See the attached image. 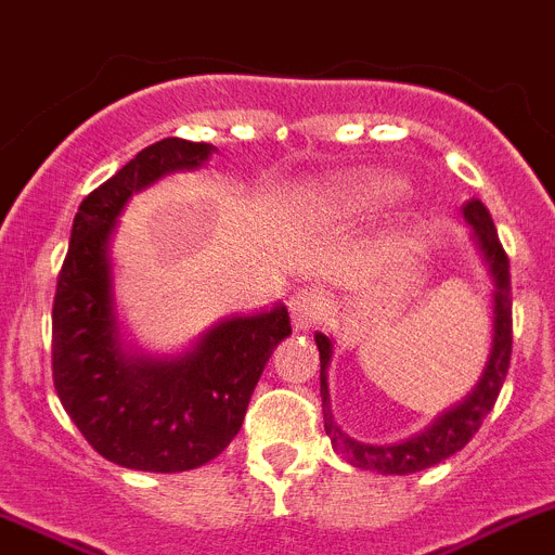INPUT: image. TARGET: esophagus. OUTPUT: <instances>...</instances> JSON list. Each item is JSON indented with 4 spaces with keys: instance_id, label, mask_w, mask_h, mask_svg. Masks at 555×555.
Segmentation results:
<instances>
[{
    "instance_id": "obj_1",
    "label": "esophagus",
    "mask_w": 555,
    "mask_h": 555,
    "mask_svg": "<svg viewBox=\"0 0 555 555\" xmlns=\"http://www.w3.org/2000/svg\"><path fill=\"white\" fill-rule=\"evenodd\" d=\"M325 295L320 289H301L289 298V318H293L295 331H309L323 320L325 314Z\"/></svg>"
}]
</instances>
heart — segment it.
I'll return each mask as SVG.
<instances>
[{
  "label": "heart",
  "instance_id": "1",
  "mask_svg": "<svg viewBox=\"0 0 555 555\" xmlns=\"http://www.w3.org/2000/svg\"><path fill=\"white\" fill-rule=\"evenodd\" d=\"M402 183L388 175L359 172L345 178L328 180L312 194V205L331 216L372 214L377 207L388 205L400 196Z\"/></svg>",
  "mask_w": 555,
  "mask_h": 555
}]
</instances>
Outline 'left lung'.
Instances as JSON below:
<instances>
[{"instance_id": "8db88e82", "label": "left lung", "mask_w": 555, "mask_h": 555, "mask_svg": "<svg viewBox=\"0 0 555 555\" xmlns=\"http://www.w3.org/2000/svg\"><path fill=\"white\" fill-rule=\"evenodd\" d=\"M465 221L470 224V241L479 251L481 262L488 268L490 282H493V339H490V353L485 361L479 380L470 388L468 395L443 411L441 416L433 418V424L422 433L411 435L405 441L397 443H361L341 433L339 424L334 422L331 413V395H328V366L334 359V339L325 334H314L320 350V397H323V424L325 435L331 438V447L336 454L348 460L350 465L364 470H377V474H416V470L433 468L452 457L454 452L479 433L481 422L493 411L499 391L504 386L506 370H509L512 356V295H509V260H506L504 246L499 241L490 210L479 199H470L463 207Z\"/></svg>"}]
</instances>
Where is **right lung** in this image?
Instances as JSON below:
<instances>
[{
	"label": "right lung",
	"mask_w": 555,
	"mask_h": 555,
	"mask_svg": "<svg viewBox=\"0 0 555 555\" xmlns=\"http://www.w3.org/2000/svg\"><path fill=\"white\" fill-rule=\"evenodd\" d=\"M214 144L160 139L79 205L51 312L54 388L87 443L122 468L178 474L219 457L241 429L254 386L293 334L282 304L207 328L178 356L120 339L112 237L122 207L164 175L205 167Z\"/></svg>",
	"instance_id": "right-lung-1"
}]
</instances>
